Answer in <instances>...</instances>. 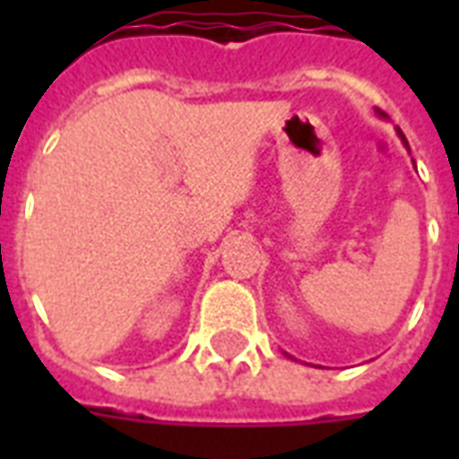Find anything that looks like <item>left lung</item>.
<instances>
[{
    "instance_id": "obj_1",
    "label": "left lung",
    "mask_w": 459,
    "mask_h": 459,
    "mask_svg": "<svg viewBox=\"0 0 459 459\" xmlns=\"http://www.w3.org/2000/svg\"><path fill=\"white\" fill-rule=\"evenodd\" d=\"M398 135H400V140H403V145H405V147H407V150H410V145H407V140H405V135H403V133H400V131H398ZM288 357H290V355H288Z\"/></svg>"
}]
</instances>
